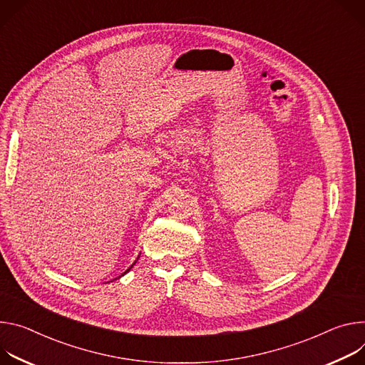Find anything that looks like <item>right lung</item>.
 <instances>
[{
	"label": "right lung",
	"mask_w": 365,
	"mask_h": 365,
	"mask_svg": "<svg viewBox=\"0 0 365 365\" xmlns=\"http://www.w3.org/2000/svg\"><path fill=\"white\" fill-rule=\"evenodd\" d=\"M129 269H130V268H129ZM129 269H128V271H129Z\"/></svg>",
	"instance_id": "obj_1"
}]
</instances>
